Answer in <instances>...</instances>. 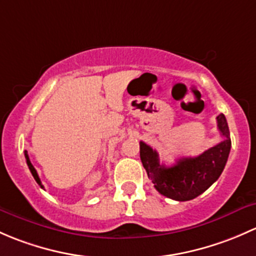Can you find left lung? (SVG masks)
Segmentation results:
<instances>
[{"mask_svg": "<svg viewBox=\"0 0 256 256\" xmlns=\"http://www.w3.org/2000/svg\"><path fill=\"white\" fill-rule=\"evenodd\" d=\"M217 126L223 136L220 143L198 156L181 158L172 166L160 164L158 152L140 142V160L156 191L175 201H190L218 180L228 160L232 142L223 113L217 117Z\"/></svg>", "mask_w": 256, "mask_h": 256, "instance_id": "left-lung-1", "label": "left lung"}]
</instances>
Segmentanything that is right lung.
Masks as SVG:
<instances>
[{"label":"right lung","instance_id":"1","mask_svg":"<svg viewBox=\"0 0 256 256\" xmlns=\"http://www.w3.org/2000/svg\"><path fill=\"white\" fill-rule=\"evenodd\" d=\"M24 156H26V160H27V165H28V168H30L32 175H33V178H34V180H36V184H38V185L40 186L42 188H43V185H42L40 178H39L38 174H36V168H34L33 165H32V162H30V156H28V152H24Z\"/></svg>","mask_w":256,"mask_h":256}]
</instances>
